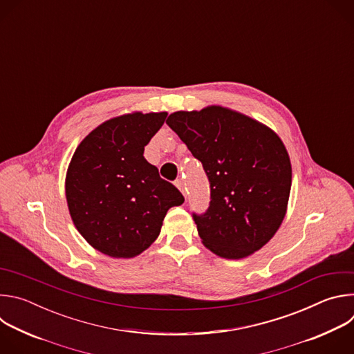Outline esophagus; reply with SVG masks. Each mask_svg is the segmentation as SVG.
Instances as JSON below:
<instances>
[{"instance_id":"1","label":"esophagus","mask_w":354,"mask_h":354,"mask_svg":"<svg viewBox=\"0 0 354 354\" xmlns=\"http://www.w3.org/2000/svg\"><path fill=\"white\" fill-rule=\"evenodd\" d=\"M175 186L182 192V194L186 197V186H185V183H183V180L182 179H178L176 182H175Z\"/></svg>"}]
</instances>
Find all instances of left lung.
Returning <instances> with one entry per match:
<instances>
[{
    "label": "left lung",
    "instance_id": "1",
    "mask_svg": "<svg viewBox=\"0 0 354 354\" xmlns=\"http://www.w3.org/2000/svg\"><path fill=\"white\" fill-rule=\"evenodd\" d=\"M167 124L210 183L209 209L192 214L201 241L225 259L259 250L287 210L291 164L283 141L262 123L221 106L175 112Z\"/></svg>",
    "mask_w": 354,
    "mask_h": 354
}]
</instances>
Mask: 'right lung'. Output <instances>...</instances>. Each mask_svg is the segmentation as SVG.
<instances>
[{
    "instance_id": "right-lung-1",
    "label": "right lung",
    "mask_w": 354,
    "mask_h": 354,
    "mask_svg": "<svg viewBox=\"0 0 354 354\" xmlns=\"http://www.w3.org/2000/svg\"><path fill=\"white\" fill-rule=\"evenodd\" d=\"M168 113H131L92 130L77 147L66 178L71 218L95 249L133 258L160 235L167 212L185 201L144 158Z\"/></svg>"
}]
</instances>
